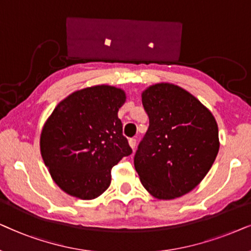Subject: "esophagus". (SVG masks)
I'll return each mask as SVG.
<instances>
[{
	"instance_id": "1",
	"label": "esophagus",
	"mask_w": 251,
	"mask_h": 251,
	"mask_svg": "<svg viewBox=\"0 0 251 251\" xmlns=\"http://www.w3.org/2000/svg\"><path fill=\"white\" fill-rule=\"evenodd\" d=\"M128 143H129V146H131V148L134 150L135 149V146H136V140L135 139H129L128 140Z\"/></svg>"
}]
</instances>
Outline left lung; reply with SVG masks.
Here are the masks:
<instances>
[{"label": "left lung", "mask_w": 251, "mask_h": 251, "mask_svg": "<svg viewBox=\"0 0 251 251\" xmlns=\"http://www.w3.org/2000/svg\"><path fill=\"white\" fill-rule=\"evenodd\" d=\"M141 98L149 128L135 153V170L153 198H180L211 169L219 150L218 125L205 105L173 83L147 87Z\"/></svg>", "instance_id": "left-lung-1"}]
</instances>
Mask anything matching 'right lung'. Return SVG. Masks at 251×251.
<instances>
[{
    "instance_id": "add662e5",
    "label": "right lung",
    "mask_w": 251,
    "mask_h": 251,
    "mask_svg": "<svg viewBox=\"0 0 251 251\" xmlns=\"http://www.w3.org/2000/svg\"><path fill=\"white\" fill-rule=\"evenodd\" d=\"M122 88L79 89L56 105L40 135L43 162L59 188L81 200L99 198L111 182V169L132 153L123 135Z\"/></svg>"
}]
</instances>
